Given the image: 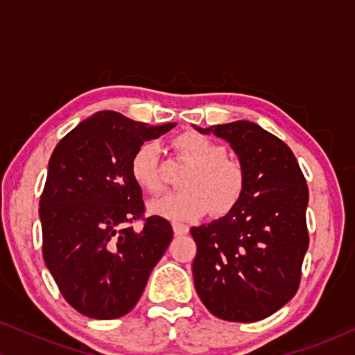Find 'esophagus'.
Listing matches in <instances>:
<instances>
[{"instance_id": "obj_1", "label": "esophagus", "mask_w": 355, "mask_h": 355, "mask_svg": "<svg viewBox=\"0 0 355 355\" xmlns=\"http://www.w3.org/2000/svg\"><path fill=\"white\" fill-rule=\"evenodd\" d=\"M173 234H175V235H185V234H189V227H187L185 223L173 222Z\"/></svg>"}]
</instances>
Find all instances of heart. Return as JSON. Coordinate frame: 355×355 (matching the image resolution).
I'll use <instances>...</instances> for the list:
<instances>
[{"label":"heart","mask_w":355,"mask_h":355,"mask_svg":"<svg viewBox=\"0 0 355 355\" xmlns=\"http://www.w3.org/2000/svg\"><path fill=\"white\" fill-rule=\"evenodd\" d=\"M172 145L175 152L191 164L182 180L185 190L152 202L150 211L173 222L200 218L210 210L217 217L229 214L242 198L245 175L237 162L227 158L225 146L195 132L182 133ZM130 175L146 193L157 195L164 190L157 146L153 144L138 146L130 162Z\"/></svg>","instance_id":"heart-1"}]
</instances>
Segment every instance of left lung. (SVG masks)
<instances>
[{"label": "left lung", "mask_w": 355, "mask_h": 355, "mask_svg": "<svg viewBox=\"0 0 355 355\" xmlns=\"http://www.w3.org/2000/svg\"><path fill=\"white\" fill-rule=\"evenodd\" d=\"M195 130L223 138L245 175L242 198L225 217L191 227L195 291L215 317L257 322L295 295L309 247V189L294 153L247 120Z\"/></svg>", "instance_id": "8db88e82"}]
</instances>
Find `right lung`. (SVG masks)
<instances>
[{
    "instance_id": "right-lung-1",
    "label": "right lung",
    "mask_w": 355,
    "mask_h": 355,
    "mask_svg": "<svg viewBox=\"0 0 355 355\" xmlns=\"http://www.w3.org/2000/svg\"><path fill=\"white\" fill-rule=\"evenodd\" d=\"M175 123L150 126L98 112L53 150L40 198L43 259L61 295L92 319L135 307L173 239L166 218H145L141 189L130 175L133 153ZM144 220L141 230L131 225Z\"/></svg>"
}]
</instances>
